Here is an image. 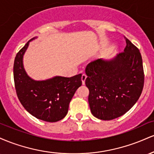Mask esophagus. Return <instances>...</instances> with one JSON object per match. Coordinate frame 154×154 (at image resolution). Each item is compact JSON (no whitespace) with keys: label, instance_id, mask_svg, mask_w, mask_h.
<instances>
[{"label":"esophagus","instance_id":"1","mask_svg":"<svg viewBox=\"0 0 154 154\" xmlns=\"http://www.w3.org/2000/svg\"><path fill=\"white\" fill-rule=\"evenodd\" d=\"M86 78H87V76L85 75V74H83V75H82V77H81V79H82V85H85V82Z\"/></svg>","mask_w":154,"mask_h":154}]
</instances>
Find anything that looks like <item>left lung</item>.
<instances>
[{
    "instance_id": "1",
    "label": "left lung",
    "mask_w": 154,
    "mask_h": 154,
    "mask_svg": "<svg viewBox=\"0 0 154 154\" xmlns=\"http://www.w3.org/2000/svg\"><path fill=\"white\" fill-rule=\"evenodd\" d=\"M124 52L88 63L85 85L92 114L102 120L122 116L135 105L144 84L141 54L128 38Z\"/></svg>"
}]
</instances>
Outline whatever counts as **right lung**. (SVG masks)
Wrapping results in <instances>:
<instances>
[{"label":"right lung","mask_w":154,"mask_h":154,"mask_svg":"<svg viewBox=\"0 0 154 154\" xmlns=\"http://www.w3.org/2000/svg\"><path fill=\"white\" fill-rule=\"evenodd\" d=\"M17 53L14 63V79L19 101L37 119L56 122L67 114L69 105L77 88L82 85V75L65 77L56 76L45 80H35L26 74L23 57L29 42Z\"/></svg>","instance_id":"1"}]
</instances>
